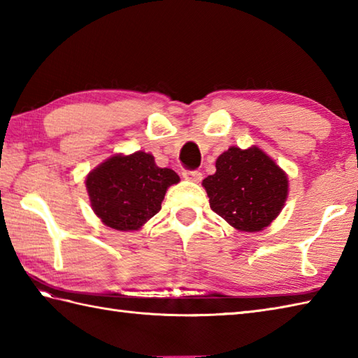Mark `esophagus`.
I'll list each match as a JSON object with an SVG mask.
<instances>
[{
	"label": "esophagus",
	"mask_w": 358,
	"mask_h": 358,
	"mask_svg": "<svg viewBox=\"0 0 358 358\" xmlns=\"http://www.w3.org/2000/svg\"><path fill=\"white\" fill-rule=\"evenodd\" d=\"M183 177L189 181H195V183H199L203 178V173L200 171H183Z\"/></svg>",
	"instance_id": "1"
}]
</instances>
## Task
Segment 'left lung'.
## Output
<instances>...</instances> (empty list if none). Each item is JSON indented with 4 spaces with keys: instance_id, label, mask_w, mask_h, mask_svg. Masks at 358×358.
<instances>
[{
    "instance_id": "obj_1",
    "label": "left lung",
    "mask_w": 358,
    "mask_h": 358,
    "mask_svg": "<svg viewBox=\"0 0 358 358\" xmlns=\"http://www.w3.org/2000/svg\"><path fill=\"white\" fill-rule=\"evenodd\" d=\"M215 167L203 186L217 215L243 232L262 231L277 218L287 196V177L263 150L229 148Z\"/></svg>"
}]
</instances>
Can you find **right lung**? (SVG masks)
Wrapping results in <instances>:
<instances>
[{
	"instance_id": "right-lung-1",
	"label": "right lung",
	"mask_w": 358,
	"mask_h": 358,
	"mask_svg": "<svg viewBox=\"0 0 358 358\" xmlns=\"http://www.w3.org/2000/svg\"><path fill=\"white\" fill-rule=\"evenodd\" d=\"M180 181L146 152L110 157L87 175L90 204L101 222L117 231H135L158 214L166 189Z\"/></svg>"
}]
</instances>
